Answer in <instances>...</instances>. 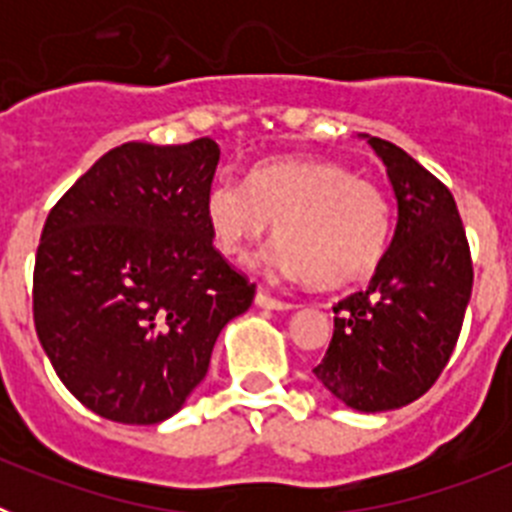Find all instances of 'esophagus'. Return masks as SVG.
Masks as SVG:
<instances>
[{"label": "esophagus", "mask_w": 512, "mask_h": 512, "mask_svg": "<svg viewBox=\"0 0 512 512\" xmlns=\"http://www.w3.org/2000/svg\"><path fill=\"white\" fill-rule=\"evenodd\" d=\"M256 305L266 307V310H292V307H295L292 302H284V300H277V297H271L264 287H259V292H256Z\"/></svg>", "instance_id": "34e87169"}]
</instances>
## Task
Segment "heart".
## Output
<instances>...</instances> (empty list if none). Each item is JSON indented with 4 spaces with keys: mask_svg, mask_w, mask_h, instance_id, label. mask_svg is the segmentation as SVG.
Returning <instances> with one entry per match:
<instances>
[{
    "mask_svg": "<svg viewBox=\"0 0 512 512\" xmlns=\"http://www.w3.org/2000/svg\"><path fill=\"white\" fill-rule=\"evenodd\" d=\"M205 220L217 251L230 259H246L274 223L279 269L315 289L369 279L392 241L382 189L336 161H266L246 187L217 179L205 197Z\"/></svg>",
    "mask_w": 512,
    "mask_h": 512,
    "instance_id": "obj_1",
    "label": "heart"
}]
</instances>
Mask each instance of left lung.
Listing matches in <instances>:
<instances>
[{"label": "left lung", "mask_w": 512, "mask_h": 512, "mask_svg": "<svg viewBox=\"0 0 512 512\" xmlns=\"http://www.w3.org/2000/svg\"><path fill=\"white\" fill-rule=\"evenodd\" d=\"M397 197V225L364 292L333 307V338L312 374L361 413L431 390L459 341L472 297V256L454 194L413 156L369 138Z\"/></svg>", "instance_id": "8db88e82"}]
</instances>
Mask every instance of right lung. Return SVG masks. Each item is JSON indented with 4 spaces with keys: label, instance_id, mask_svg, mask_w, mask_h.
<instances>
[{
    "label": "right lung",
    "instance_id": "right-lung-1",
    "mask_svg": "<svg viewBox=\"0 0 512 512\" xmlns=\"http://www.w3.org/2000/svg\"><path fill=\"white\" fill-rule=\"evenodd\" d=\"M220 148L122 143L48 212L33 320L66 390L115 423L179 413L205 379L220 330L256 284L212 246L205 197Z\"/></svg>",
    "mask_w": 512,
    "mask_h": 512
}]
</instances>
